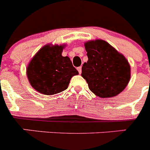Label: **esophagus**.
I'll return each instance as SVG.
<instances>
[{"label":"esophagus","instance_id":"1","mask_svg":"<svg viewBox=\"0 0 150 150\" xmlns=\"http://www.w3.org/2000/svg\"><path fill=\"white\" fill-rule=\"evenodd\" d=\"M77 71H79V74H81V72H82V67H77Z\"/></svg>","mask_w":150,"mask_h":150}]
</instances>
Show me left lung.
Returning <instances> with one entry per match:
<instances>
[{
  "instance_id": "obj_1",
  "label": "left lung",
  "mask_w": 150,
  "mask_h": 150,
  "mask_svg": "<svg viewBox=\"0 0 150 150\" xmlns=\"http://www.w3.org/2000/svg\"><path fill=\"white\" fill-rule=\"evenodd\" d=\"M88 62L82 67V76L88 88L100 98L119 95L129 83L131 68L127 59L111 45L95 40L85 43Z\"/></svg>"
}]
</instances>
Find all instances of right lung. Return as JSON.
<instances>
[{"label": "right lung", "mask_w": 150, "mask_h": 150, "mask_svg": "<svg viewBox=\"0 0 150 150\" xmlns=\"http://www.w3.org/2000/svg\"><path fill=\"white\" fill-rule=\"evenodd\" d=\"M64 45L48 44L36 53L27 67L29 83L35 90L46 95L67 89L70 80L79 74L71 59L62 55Z\"/></svg>", "instance_id": "obj_1"}]
</instances>
